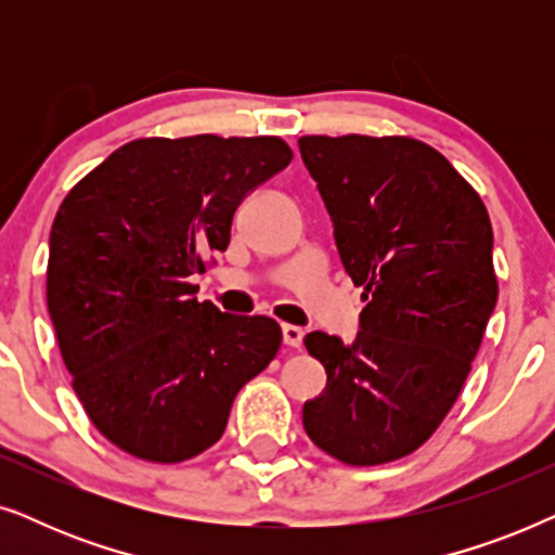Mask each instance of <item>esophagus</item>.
Wrapping results in <instances>:
<instances>
[{
  "label": "esophagus",
  "instance_id": "34e87169",
  "mask_svg": "<svg viewBox=\"0 0 555 555\" xmlns=\"http://www.w3.org/2000/svg\"><path fill=\"white\" fill-rule=\"evenodd\" d=\"M302 336H306V331H302L300 325H291V323L283 325V340H285V346L300 348V346H302Z\"/></svg>",
  "mask_w": 555,
  "mask_h": 555
}]
</instances>
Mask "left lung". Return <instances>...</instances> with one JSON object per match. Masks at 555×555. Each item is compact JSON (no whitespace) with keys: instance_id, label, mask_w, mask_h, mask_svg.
I'll use <instances>...</instances> for the list:
<instances>
[{"instance_id":"obj_1","label":"left lung","mask_w":555,"mask_h":555,"mask_svg":"<svg viewBox=\"0 0 555 555\" xmlns=\"http://www.w3.org/2000/svg\"><path fill=\"white\" fill-rule=\"evenodd\" d=\"M298 143L366 300L353 344L302 338L328 374L302 427L344 465H384L435 435L480 351L498 300L490 217L473 184L412 135Z\"/></svg>"}]
</instances>
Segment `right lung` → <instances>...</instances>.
I'll return each instance as SVG.
<instances>
[{
  "mask_svg": "<svg viewBox=\"0 0 555 555\" xmlns=\"http://www.w3.org/2000/svg\"><path fill=\"white\" fill-rule=\"evenodd\" d=\"M280 135L135 139L86 173L50 232L48 310L73 389L101 435L146 462L192 460L270 366L283 331L194 298L247 192L285 169Z\"/></svg>",
  "mask_w": 555,
  "mask_h": 555,
  "instance_id": "right-lung-1",
  "label": "right lung"
}]
</instances>
